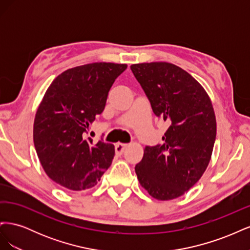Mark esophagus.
Wrapping results in <instances>:
<instances>
[{
  "label": "esophagus",
  "instance_id": "obj_1",
  "mask_svg": "<svg viewBox=\"0 0 250 250\" xmlns=\"http://www.w3.org/2000/svg\"><path fill=\"white\" fill-rule=\"evenodd\" d=\"M127 147V144H122V143H117L116 144V153L121 155L123 152L124 150L126 149Z\"/></svg>",
  "mask_w": 250,
  "mask_h": 250
}]
</instances>
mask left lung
<instances>
[{
	"mask_svg": "<svg viewBox=\"0 0 250 250\" xmlns=\"http://www.w3.org/2000/svg\"><path fill=\"white\" fill-rule=\"evenodd\" d=\"M130 69L155 116L170 124L162 146L144 149L135 173L153 198H178L201 178L210 161L217 132L213 104L200 83L175 64L143 62Z\"/></svg>",
	"mask_w": 250,
	"mask_h": 250,
	"instance_id": "left-lung-1",
	"label": "left lung"
}]
</instances>
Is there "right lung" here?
I'll return each mask as SVG.
<instances>
[{"instance_id":"obj_1","label":"right lung","mask_w":250,"mask_h":250,"mask_svg":"<svg viewBox=\"0 0 250 250\" xmlns=\"http://www.w3.org/2000/svg\"><path fill=\"white\" fill-rule=\"evenodd\" d=\"M125 63L94 62L62 73L43 95L36 110L33 142L50 179L67 190L93 188L115 156L112 144L86 138L104 110L109 89Z\"/></svg>"}]
</instances>
